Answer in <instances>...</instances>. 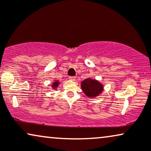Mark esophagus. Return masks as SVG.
I'll return each instance as SVG.
<instances>
[{
	"label": "esophagus",
	"instance_id": "obj_1",
	"mask_svg": "<svg viewBox=\"0 0 151 151\" xmlns=\"http://www.w3.org/2000/svg\"><path fill=\"white\" fill-rule=\"evenodd\" d=\"M69 80H72V81H75V80H76V78L73 77V76H70V77H69Z\"/></svg>",
	"mask_w": 151,
	"mask_h": 151
}]
</instances>
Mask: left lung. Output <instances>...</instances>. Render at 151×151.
Returning <instances> with one entry per match:
<instances>
[{
	"mask_svg": "<svg viewBox=\"0 0 151 151\" xmlns=\"http://www.w3.org/2000/svg\"><path fill=\"white\" fill-rule=\"evenodd\" d=\"M81 87L87 96L96 97L103 91V86L98 80L87 78L81 83Z\"/></svg>",
	"mask_w": 151,
	"mask_h": 151,
	"instance_id": "8db88e82",
	"label": "left lung"
}]
</instances>
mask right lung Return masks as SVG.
Segmentation results:
<instances>
[{"label":"right lung","mask_w":151,"mask_h":151,"mask_svg":"<svg viewBox=\"0 0 151 151\" xmlns=\"http://www.w3.org/2000/svg\"><path fill=\"white\" fill-rule=\"evenodd\" d=\"M59 82L58 81V80H56V81H55L53 83H52V87L53 88V89H56L57 87H58V85H59Z\"/></svg>","instance_id":"1"}]
</instances>
